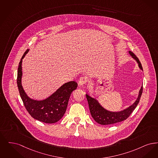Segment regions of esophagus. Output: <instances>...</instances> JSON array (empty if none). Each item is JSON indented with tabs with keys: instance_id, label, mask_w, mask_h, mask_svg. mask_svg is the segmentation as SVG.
Listing matches in <instances>:
<instances>
[{
	"instance_id": "esophagus-1",
	"label": "esophagus",
	"mask_w": 158,
	"mask_h": 158,
	"mask_svg": "<svg viewBox=\"0 0 158 158\" xmlns=\"http://www.w3.org/2000/svg\"><path fill=\"white\" fill-rule=\"evenodd\" d=\"M87 82V80H86V78L85 77H81L80 78V79L78 80V84L80 85V86H82L84 85L85 83Z\"/></svg>"
}]
</instances>
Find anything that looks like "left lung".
Masks as SVG:
<instances>
[{"mask_svg": "<svg viewBox=\"0 0 158 158\" xmlns=\"http://www.w3.org/2000/svg\"><path fill=\"white\" fill-rule=\"evenodd\" d=\"M129 53L132 56V58L137 61L139 68L143 70L142 64L139 61L137 56L131 51H129ZM142 92L143 86L141 87V89L139 93V96L137 97V98L135 102L128 108L117 112L110 111L105 109L100 104V103H98L96 99L86 94V97L89 103L91 115L96 122L102 125L111 124L122 122L127 119L131 115L133 111L135 109L140 101Z\"/></svg>", "mask_w": 158, "mask_h": 158, "instance_id": "1", "label": "left lung"}]
</instances>
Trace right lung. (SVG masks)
I'll use <instances>...</instances> for the list:
<instances>
[{
	"mask_svg": "<svg viewBox=\"0 0 158 158\" xmlns=\"http://www.w3.org/2000/svg\"><path fill=\"white\" fill-rule=\"evenodd\" d=\"M28 51L29 49L22 56L18 69L17 84L21 98L27 112L35 119L46 123H54L65 114L71 94L77 89L78 84L76 81L66 82L51 96L43 100L38 101L29 98L21 83L22 60Z\"/></svg>",
	"mask_w": 158,
	"mask_h": 158,
	"instance_id": "add662e5",
	"label": "right lung"
}]
</instances>
